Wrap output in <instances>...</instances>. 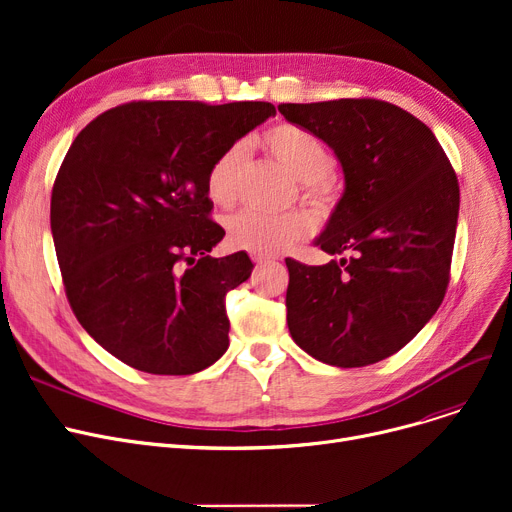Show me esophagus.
I'll use <instances>...</instances> for the list:
<instances>
[{"label":"esophagus","mask_w":512,"mask_h":512,"mask_svg":"<svg viewBox=\"0 0 512 512\" xmlns=\"http://www.w3.org/2000/svg\"><path fill=\"white\" fill-rule=\"evenodd\" d=\"M251 259L255 261V263H270V261H274V257L272 255H265V253H251Z\"/></svg>","instance_id":"esophagus-1"}]
</instances>
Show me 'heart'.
I'll list each match as a JSON object with an SVG mask.
<instances>
[{
    "instance_id": "obj_1",
    "label": "heart",
    "mask_w": 512,
    "mask_h": 512,
    "mask_svg": "<svg viewBox=\"0 0 512 512\" xmlns=\"http://www.w3.org/2000/svg\"><path fill=\"white\" fill-rule=\"evenodd\" d=\"M259 145L301 180L307 199L317 205L330 201L328 178L334 172V155L315 134L294 124H278L261 134ZM242 159V145H232L215 157L205 176V193L215 205L230 207L236 201ZM315 230L317 220L309 211L263 213L247 209L228 220V238L234 247L265 255L290 247Z\"/></svg>"
}]
</instances>
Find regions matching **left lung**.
Instances as JSON below:
<instances>
[{
  "instance_id": "1",
  "label": "left lung",
  "mask_w": 512,
  "mask_h": 512,
  "mask_svg": "<svg viewBox=\"0 0 512 512\" xmlns=\"http://www.w3.org/2000/svg\"><path fill=\"white\" fill-rule=\"evenodd\" d=\"M324 141L344 193L315 245L346 255L326 265L286 259L292 340L334 367H365L409 344L450 280L459 180L421 120L380 99L280 103Z\"/></svg>"
}]
</instances>
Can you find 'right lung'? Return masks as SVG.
<instances>
[{"mask_svg":"<svg viewBox=\"0 0 512 512\" xmlns=\"http://www.w3.org/2000/svg\"><path fill=\"white\" fill-rule=\"evenodd\" d=\"M274 114L265 101H132L70 145L51 191L53 245L80 326L122 363L191 375L226 353V294L253 263L209 255L226 232L209 218L205 176Z\"/></svg>","mask_w":512,"mask_h":512,"instance_id":"add662e5","label":"right lung"}]
</instances>
